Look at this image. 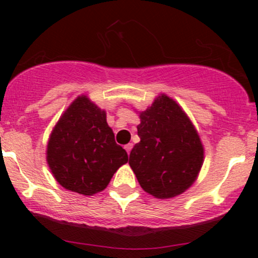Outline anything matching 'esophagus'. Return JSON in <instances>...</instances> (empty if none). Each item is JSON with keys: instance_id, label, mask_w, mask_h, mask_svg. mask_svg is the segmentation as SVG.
Returning a JSON list of instances; mask_svg holds the SVG:
<instances>
[{"instance_id": "34e87169", "label": "esophagus", "mask_w": 258, "mask_h": 258, "mask_svg": "<svg viewBox=\"0 0 258 258\" xmlns=\"http://www.w3.org/2000/svg\"><path fill=\"white\" fill-rule=\"evenodd\" d=\"M132 147H134V145H132V144H127L126 146H124V150L127 151V153H128V155H130V152H131Z\"/></svg>"}]
</instances>
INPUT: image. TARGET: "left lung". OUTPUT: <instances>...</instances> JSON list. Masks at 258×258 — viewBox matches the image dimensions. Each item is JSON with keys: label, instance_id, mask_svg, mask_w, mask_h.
I'll use <instances>...</instances> for the list:
<instances>
[{"label": "left lung", "instance_id": "obj_1", "mask_svg": "<svg viewBox=\"0 0 258 258\" xmlns=\"http://www.w3.org/2000/svg\"><path fill=\"white\" fill-rule=\"evenodd\" d=\"M141 141L130 153L139 183L157 199H171L195 182L204 163V146L181 107L166 95L140 113Z\"/></svg>", "mask_w": 258, "mask_h": 258}]
</instances>
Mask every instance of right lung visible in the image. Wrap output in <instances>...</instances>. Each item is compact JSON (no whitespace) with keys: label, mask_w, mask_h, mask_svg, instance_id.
Segmentation results:
<instances>
[{"label":"right lung","mask_w":258,"mask_h":258,"mask_svg":"<svg viewBox=\"0 0 258 258\" xmlns=\"http://www.w3.org/2000/svg\"><path fill=\"white\" fill-rule=\"evenodd\" d=\"M128 161L116 144L106 112L79 96L54 126L47 145V163L56 181L72 192L92 196L107 187Z\"/></svg>","instance_id":"1"}]
</instances>
